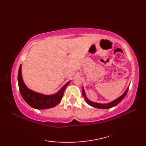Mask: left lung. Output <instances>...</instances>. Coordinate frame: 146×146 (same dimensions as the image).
Here are the masks:
<instances>
[{"label": "left lung", "instance_id": "left-lung-1", "mask_svg": "<svg viewBox=\"0 0 146 146\" xmlns=\"http://www.w3.org/2000/svg\"><path fill=\"white\" fill-rule=\"evenodd\" d=\"M128 90H129V87L127 88V90H125V92L123 93V94L119 97V98H117L115 100L110 102V103H108V104H99V103H96V102H92L88 99L87 98L85 94V92L84 89H83V87L82 88V94L83 97H84V99L85 100L86 102L87 103L88 105H90V106L93 107H95V108H100V109H108V108H110L111 107H113L115 106H116L117 105L119 104L120 102L122 101L124 97H125V95L127 94V93L128 92Z\"/></svg>", "mask_w": 146, "mask_h": 146}]
</instances>
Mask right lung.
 <instances>
[{"label":"right lung","mask_w":146,"mask_h":146,"mask_svg":"<svg viewBox=\"0 0 146 146\" xmlns=\"http://www.w3.org/2000/svg\"><path fill=\"white\" fill-rule=\"evenodd\" d=\"M21 64L18 71V85L22 97L26 103L36 109H47L55 107L61 100L65 88L70 81L67 82L56 94L53 95H43L34 92L27 87L22 76Z\"/></svg>","instance_id":"add662e5"}]
</instances>
